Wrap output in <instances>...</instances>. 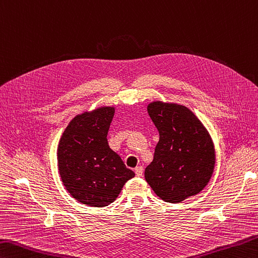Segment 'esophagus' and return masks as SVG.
I'll return each instance as SVG.
<instances>
[{"mask_svg":"<svg viewBox=\"0 0 258 258\" xmlns=\"http://www.w3.org/2000/svg\"><path fill=\"white\" fill-rule=\"evenodd\" d=\"M135 174L136 176H142L143 174V166H138V168H135Z\"/></svg>","mask_w":258,"mask_h":258,"instance_id":"esophagus-1","label":"esophagus"}]
</instances>
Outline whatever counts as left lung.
Masks as SVG:
<instances>
[{"label":"left lung","mask_w":258,"mask_h":258,"mask_svg":"<svg viewBox=\"0 0 258 258\" xmlns=\"http://www.w3.org/2000/svg\"><path fill=\"white\" fill-rule=\"evenodd\" d=\"M148 113L159 131L145 180L165 203L178 204L199 194L215 168V149L203 123L182 105L153 102Z\"/></svg>","instance_id":"left-lung-1"}]
</instances>
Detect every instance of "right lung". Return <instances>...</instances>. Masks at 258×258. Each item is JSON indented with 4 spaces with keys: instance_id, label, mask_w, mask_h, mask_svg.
Masks as SVG:
<instances>
[{
    "instance_id": "add662e5",
    "label": "right lung",
    "mask_w": 258,
    "mask_h": 258,
    "mask_svg": "<svg viewBox=\"0 0 258 258\" xmlns=\"http://www.w3.org/2000/svg\"><path fill=\"white\" fill-rule=\"evenodd\" d=\"M114 107L77 115L66 127L58 145V169L68 192L84 205L105 207L135 176L107 142Z\"/></svg>"
}]
</instances>
